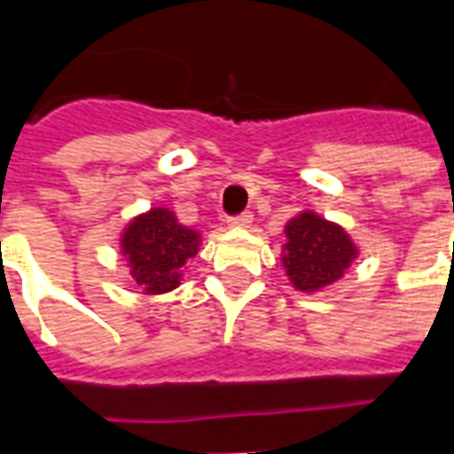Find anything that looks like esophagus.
<instances>
[{
  "instance_id": "esophagus-1",
  "label": "esophagus",
  "mask_w": 454,
  "mask_h": 454,
  "mask_svg": "<svg viewBox=\"0 0 454 454\" xmlns=\"http://www.w3.org/2000/svg\"><path fill=\"white\" fill-rule=\"evenodd\" d=\"M250 223H253V214H250V211L228 218V226H231V228H247Z\"/></svg>"
}]
</instances>
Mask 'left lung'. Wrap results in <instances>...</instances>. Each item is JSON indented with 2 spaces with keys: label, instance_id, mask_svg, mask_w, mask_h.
<instances>
[{
  "label": "left lung",
  "instance_id": "left-lung-1",
  "mask_svg": "<svg viewBox=\"0 0 454 454\" xmlns=\"http://www.w3.org/2000/svg\"><path fill=\"white\" fill-rule=\"evenodd\" d=\"M282 265L299 292H318L338 282L357 257V246L333 221L304 211L285 226Z\"/></svg>",
  "mask_w": 454,
  "mask_h": 454
}]
</instances>
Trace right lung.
Instances as JSON below:
<instances>
[{"label": "right lung", "instance_id": "obj_1", "mask_svg": "<svg viewBox=\"0 0 454 454\" xmlns=\"http://www.w3.org/2000/svg\"><path fill=\"white\" fill-rule=\"evenodd\" d=\"M201 233L182 226L169 208L155 207L123 228L121 253L143 294H165L182 282V270L199 253Z\"/></svg>", "mask_w": 454, "mask_h": 454}]
</instances>
